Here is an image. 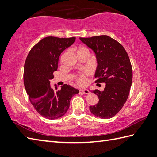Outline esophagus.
I'll return each mask as SVG.
<instances>
[{
	"instance_id": "obj_1",
	"label": "esophagus",
	"mask_w": 157,
	"mask_h": 157,
	"mask_svg": "<svg viewBox=\"0 0 157 157\" xmlns=\"http://www.w3.org/2000/svg\"><path fill=\"white\" fill-rule=\"evenodd\" d=\"M81 92H82L83 94H88L90 93L89 90H87V89H82V90H81Z\"/></svg>"
}]
</instances>
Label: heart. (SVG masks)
Returning <instances> with one entry per match:
<instances>
[{
  "instance_id": "1",
  "label": "heart",
  "mask_w": 157,
  "mask_h": 157,
  "mask_svg": "<svg viewBox=\"0 0 157 157\" xmlns=\"http://www.w3.org/2000/svg\"><path fill=\"white\" fill-rule=\"evenodd\" d=\"M84 50H87L86 47H79L78 49V52L77 53H79L80 52H82V51H84ZM77 82L79 83V85H84L86 82V76L82 74L81 75H79V77L77 78Z\"/></svg>"
}]
</instances>
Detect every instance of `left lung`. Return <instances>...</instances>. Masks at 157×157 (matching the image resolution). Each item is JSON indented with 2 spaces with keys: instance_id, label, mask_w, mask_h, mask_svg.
I'll return each instance as SVG.
<instances>
[{
  "instance_id": "left-lung-1",
  "label": "left lung",
  "mask_w": 157,
  "mask_h": 157,
  "mask_svg": "<svg viewBox=\"0 0 157 157\" xmlns=\"http://www.w3.org/2000/svg\"><path fill=\"white\" fill-rule=\"evenodd\" d=\"M79 39L96 54L95 82L105 83L102 92H92L99 101L90 106V110L98 118H112L121 110L129 96L132 69L128 55L120 43L108 35Z\"/></svg>"
}]
</instances>
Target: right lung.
Masks as SVG:
<instances>
[{"label": "right lung", "mask_w": 157, "mask_h": 157, "mask_svg": "<svg viewBox=\"0 0 157 157\" xmlns=\"http://www.w3.org/2000/svg\"><path fill=\"white\" fill-rule=\"evenodd\" d=\"M75 37H47L41 39L29 52L24 66V85L31 104L47 119L63 116L70 107L71 98L79 90L64 84L59 90L50 80L57 71L61 53L74 43Z\"/></svg>", "instance_id": "obj_1"}]
</instances>
